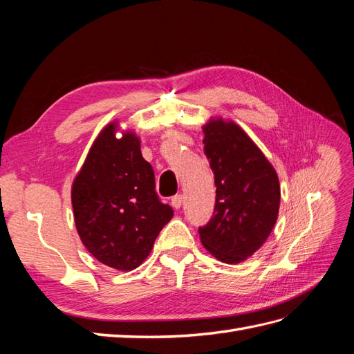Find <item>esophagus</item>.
Listing matches in <instances>:
<instances>
[{
	"instance_id": "1",
	"label": "esophagus",
	"mask_w": 354,
	"mask_h": 354,
	"mask_svg": "<svg viewBox=\"0 0 354 354\" xmlns=\"http://www.w3.org/2000/svg\"><path fill=\"white\" fill-rule=\"evenodd\" d=\"M171 205H173L176 209H178L181 205H183V195H174L171 198Z\"/></svg>"
}]
</instances>
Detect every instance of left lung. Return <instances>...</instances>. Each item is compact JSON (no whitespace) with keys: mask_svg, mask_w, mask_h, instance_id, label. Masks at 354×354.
<instances>
[{"mask_svg":"<svg viewBox=\"0 0 354 354\" xmlns=\"http://www.w3.org/2000/svg\"><path fill=\"white\" fill-rule=\"evenodd\" d=\"M203 152L214 173L216 205L199 227L201 242L223 263H241L269 238L281 203L274 168L234 122L203 127Z\"/></svg>","mask_w":354,"mask_h":354,"instance_id":"left-lung-1","label":"left lung"}]
</instances>
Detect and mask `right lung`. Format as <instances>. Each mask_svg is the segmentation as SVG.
Wrapping results in <instances>:
<instances>
[{
  "label": "right lung",
  "instance_id": "1",
  "mask_svg": "<svg viewBox=\"0 0 354 354\" xmlns=\"http://www.w3.org/2000/svg\"><path fill=\"white\" fill-rule=\"evenodd\" d=\"M109 124L95 138L72 186L75 226L85 248L116 270H133L173 217L155 190L152 165L133 133Z\"/></svg>",
  "mask_w": 354,
  "mask_h": 354
}]
</instances>
